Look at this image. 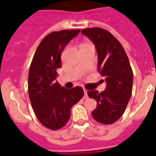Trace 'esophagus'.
<instances>
[{
	"mask_svg": "<svg viewBox=\"0 0 156 156\" xmlns=\"http://www.w3.org/2000/svg\"><path fill=\"white\" fill-rule=\"evenodd\" d=\"M83 92H84V97H83V98H84V99H87L88 98L87 90L86 89H83Z\"/></svg>",
	"mask_w": 156,
	"mask_h": 156,
	"instance_id": "esophagus-1",
	"label": "esophagus"
}]
</instances>
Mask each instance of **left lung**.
I'll use <instances>...</instances> for the list:
<instances>
[{
  "label": "left lung",
  "mask_w": 156,
  "mask_h": 156,
  "mask_svg": "<svg viewBox=\"0 0 156 156\" xmlns=\"http://www.w3.org/2000/svg\"><path fill=\"white\" fill-rule=\"evenodd\" d=\"M94 44L98 52V70L105 77L104 91L90 90L89 98L97 101L93 118L103 124L116 122L124 113L132 94L133 71L124 49L110 32L104 29H83L81 31Z\"/></svg>",
  "instance_id": "8db88e82"
}]
</instances>
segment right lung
Instances as JSON below:
<instances>
[{
  "label": "right lung",
  "instance_id": "obj_1",
  "mask_svg": "<svg viewBox=\"0 0 156 156\" xmlns=\"http://www.w3.org/2000/svg\"><path fill=\"white\" fill-rule=\"evenodd\" d=\"M80 30L52 32L40 43L30 67L28 91L32 108L43 126L51 129L63 127L70 118V110L84 95L81 87L67 89L58 81L65 47Z\"/></svg>",
  "mask_w": 156,
  "mask_h": 156
}]
</instances>
